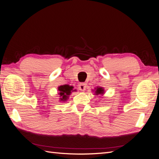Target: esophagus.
I'll return each mask as SVG.
<instances>
[{"mask_svg":"<svg viewBox=\"0 0 159 159\" xmlns=\"http://www.w3.org/2000/svg\"><path fill=\"white\" fill-rule=\"evenodd\" d=\"M79 90L82 91H84L86 90V88H87L86 83H80L79 84Z\"/></svg>","mask_w":159,"mask_h":159,"instance_id":"obj_1","label":"esophagus"}]
</instances>
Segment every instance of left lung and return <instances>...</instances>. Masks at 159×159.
Masks as SVG:
<instances>
[{"label": "left lung", "mask_w": 159, "mask_h": 159, "mask_svg": "<svg viewBox=\"0 0 159 159\" xmlns=\"http://www.w3.org/2000/svg\"><path fill=\"white\" fill-rule=\"evenodd\" d=\"M95 93H96V95H99V94H102V93H104V90H103V89H102V87L97 88L96 91H95Z\"/></svg>", "instance_id": "obj_1"}]
</instances>
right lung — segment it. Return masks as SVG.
Listing matches in <instances>:
<instances>
[{"mask_svg":"<svg viewBox=\"0 0 159 159\" xmlns=\"http://www.w3.org/2000/svg\"><path fill=\"white\" fill-rule=\"evenodd\" d=\"M72 87L67 85V84H64L63 86L59 87L58 90L60 91V97H61L60 98L61 100L65 101L67 99V98H68V95L70 94L71 91H72Z\"/></svg>","mask_w":159,"mask_h":159,"instance_id":"1","label":"right lung"}]
</instances>
